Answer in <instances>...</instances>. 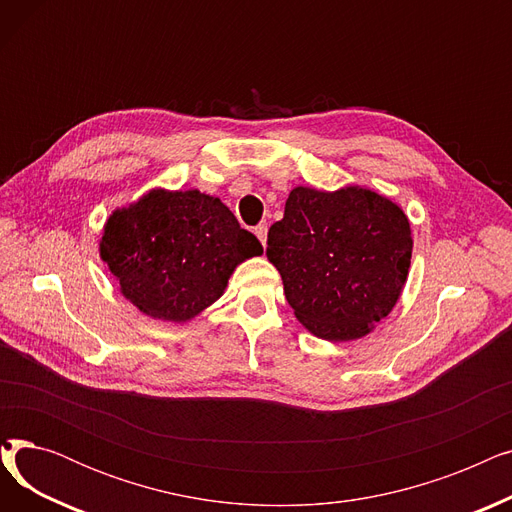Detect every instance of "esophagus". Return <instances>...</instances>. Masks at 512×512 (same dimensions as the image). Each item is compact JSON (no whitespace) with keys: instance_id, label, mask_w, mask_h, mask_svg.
Here are the masks:
<instances>
[{"instance_id":"esophagus-1","label":"esophagus","mask_w":512,"mask_h":512,"mask_svg":"<svg viewBox=\"0 0 512 512\" xmlns=\"http://www.w3.org/2000/svg\"><path fill=\"white\" fill-rule=\"evenodd\" d=\"M255 236L261 240V245L265 247V242H267V226L265 224H259V226H255Z\"/></svg>"}]
</instances>
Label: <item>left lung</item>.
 Listing matches in <instances>:
<instances>
[{
    "mask_svg": "<svg viewBox=\"0 0 512 512\" xmlns=\"http://www.w3.org/2000/svg\"><path fill=\"white\" fill-rule=\"evenodd\" d=\"M411 226L390 199L346 186H297L267 232L288 305L324 340H355L396 305L411 265Z\"/></svg>",
    "mask_w": 512,
    "mask_h": 512,
    "instance_id": "obj_1",
    "label": "left lung"
}]
</instances>
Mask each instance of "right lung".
<instances>
[{
    "label": "right lung",
    "mask_w": 512,
    "mask_h": 512,
    "mask_svg": "<svg viewBox=\"0 0 512 512\" xmlns=\"http://www.w3.org/2000/svg\"><path fill=\"white\" fill-rule=\"evenodd\" d=\"M263 247L234 213L199 191H151L110 215L101 259L143 313L186 321L222 297L234 267Z\"/></svg>",
    "instance_id": "right-lung-1"
}]
</instances>
